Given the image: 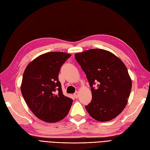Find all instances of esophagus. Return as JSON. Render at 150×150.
Returning <instances> with one entry per match:
<instances>
[{
	"instance_id": "34e87169",
	"label": "esophagus",
	"mask_w": 150,
	"mask_h": 150,
	"mask_svg": "<svg viewBox=\"0 0 150 150\" xmlns=\"http://www.w3.org/2000/svg\"><path fill=\"white\" fill-rule=\"evenodd\" d=\"M74 96L75 98H79V93H78V92H75V93L74 94Z\"/></svg>"
}]
</instances>
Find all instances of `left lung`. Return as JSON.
I'll use <instances>...</instances> for the list:
<instances>
[{"label":"left lung","mask_w":150,"mask_h":150,"mask_svg":"<svg viewBox=\"0 0 150 150\" xmlns=\"http://www.w3.org/2000/svg\"><path fill=\"white\" fill-rule=\"evenodd\" d=\"M91 87L92 100L86 109L98 121L117 117L124 109L132 88L125 65L106 50L92 49L75 55Z\"/></svg>","instance_id":"left-lung-1"}]
</instances>
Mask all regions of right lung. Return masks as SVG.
<instances>
[{"mask_svg": "<svg viewBox=\"0 0 150 150\" xmlns=\"http://www.w3.org/2000/svg\"><path fill=\"white\" fill-rule=\"evenodd\" d=\"M71 54L63 52L44 54L32 61L23 73L21 94L33 113L46 122L62 120L73 99L64 96L58 75Z\"/></svg>", "mask_w": 150, "mask_h": 150, "instance_id": "add662e5", "label": "right lung"}]
</instances>
